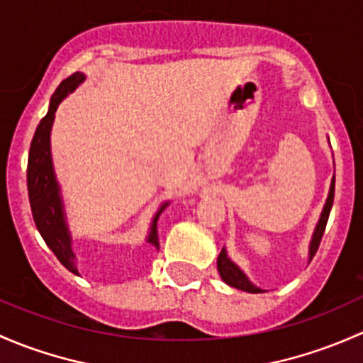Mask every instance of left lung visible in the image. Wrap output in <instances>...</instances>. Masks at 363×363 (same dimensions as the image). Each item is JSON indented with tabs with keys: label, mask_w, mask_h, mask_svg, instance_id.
<instances>
[{
	"label": "left lung",
	"mask_w": 363,
	"mask_h": 363,
	"mask_svg": "<svg viewBox=\"0 0 363 363\" xmlns=\"http://www.w3.org/2000/svg\"><path fill=\"white\" fill-rule=\"evenodd\" d=\"M334 190H335V177H332L327 201H325L323 209H321V213H320L318 223H316L315 233H313V236H311V242H309V260L315 257L316 250H318V246H320L321 238H323L325 225H327L328 215H330V209H332V203H334ZM216 267H218L220 278H222L223 281H225L229 286H234V289L242 290V292H250V294H262V292H265V290L259 289L257 285H253V283L250 281L248 276H246L245 272L241 271V267H239L238 264H234L233 260L229 259L225 248H222L218 259H216Z\"/></svg>",
	"instance_id": "obj_1"
}]
</instances>
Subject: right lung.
<instances>
[{"label":"right lung","instance_id":"obj_1","mask_svg":"<svg viewBox=\"0 0 363 363\" xmlns=\"http://www.w3.org/2000/svg\"><path fill=\"white\" fill-rule=\"evenodd\" d=\"M85 82V74L77 71L69 78L61 82L55 92L52 94L50 104H48L47 115L42 118L33 136L31 148H29L28 159V192L29 204H31L33 218H35L36 229L42 234L43 241L47 242L48 248L54 252L59 262L65 265L73 274H78L77 255L73 252V236L66 218L65 201H62L61 186H59L57 177H55L54 160H52L50 148V133L54 125L55 111L62 99L71 92L77 91V87ZM169 206V201L160 204L157 209L154 218L150 222V230H148L145 241L150 242L159 250V239H157V220L164 208Z\"/></svg>","mask_w":363,"mask_h":363}]
</instances>
